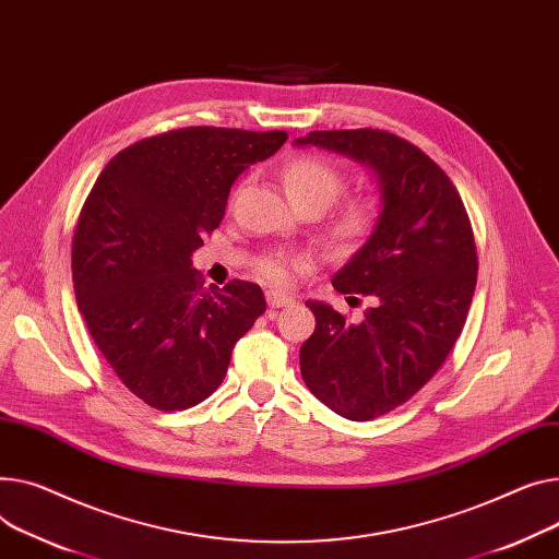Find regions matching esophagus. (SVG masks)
I'll list each match as a JSON object with an SVG mask.
<instances>
[{
	"label": "esophagus",
	"mask_w": 559,
	"mask_h": 559,
	"mask_svg": "<svg viewBox=\"0 0 559 559\" xmlns=\"http://www.w3.org/2000/svg\"><path fill=\"white\" fill-rule=\"evenodd\" d=\"M289 304H294V299L292 296H287V294H283V292H267V306L270 308H285V306H289Z\"/></svg>",
	"instance_id": "34e87169"
}]
</instances>
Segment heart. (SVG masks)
<instances>
[{
    "label": "heart",
    "mask_w": 559,
    "mask_h": 559,
    "mask_svg": "<svg viewBox=\"0 0 559 559\" xmlns=\"http://www.w3.org/2000/svg\"><path fill=\"white\" fill-rule=\"evenodd\" d=\"M283 186L296 206L314 204L323 211L342 195L346 177L340 170V166L330 162L328 157L308 153L294 157L285 166ZM376 222L378 211L373 202L361 195L346 198L328 219V238L346 251L357 249L370 234H373ZM308 267L310 258L306 253L289 251H272L255 263L258 274L278 287L292 285L296 274L306 272Z\"/></svg>",
    "instance_id": "obj_1"
}]
</instances>
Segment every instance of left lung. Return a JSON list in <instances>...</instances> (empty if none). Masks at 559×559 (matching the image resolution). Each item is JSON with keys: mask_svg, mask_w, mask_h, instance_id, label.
<instances>
[{"mask_svg": "<svg viewBox=\"0 0 559 559\" xmlns=\"http://www.w3.org/2000/svg\"><path fill=\"white\" fill-rule=\"evenodd\" d=\"M319 145L366 162L382 183V213L366 245L334 274L342 294L373 299L359 323L325 304L301 346L306 386L348 420H373L414 397L448 359L476 287V242L452 179L418 145L386 130H317Z\"/></svg>", "mask_w": 559, "mask_h": 559, "instance_id": "obj_1", "label": "left lung"}]
</instances>
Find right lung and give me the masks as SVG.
Here are the masks:
<instances>
[{
    "label": "right lung",
    "mask_w": 559,
    "mask_h": 559,
    "mask_svg": "<svg viewBox=\"0 0 559 559\" xmlns=\"http://www.w3.org/2000/svg\"><path fill=\"white\" fill-rule=\"evenodd\" d=\"M285 141L283 130L179 128L128 145L92 186L73 229V289L96 348L147 406L206 400L265 312L255 283L206 292L191 253L219 227L236 177Z\"/></svg>",
    "instance_id": "right-lung-1"
}]
</instances>
